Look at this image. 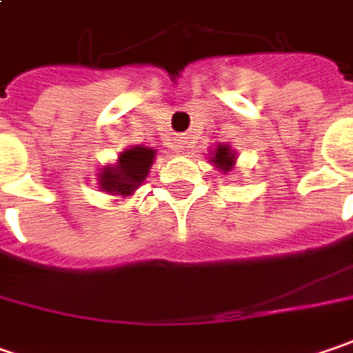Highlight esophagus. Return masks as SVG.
Here are the masks:
<instances>
[{
    "mask_svg": "<svg viewBox=\"0 0 353 353\" xmlns=\"http://www.w3.org/2000/svg\"><path fill=\"white\" fill-rule=\"evenodd\" d=\"M181 150H186V143H181Z\"/></svg>",
    "mask_w": 353,
    "mask_h": 353,
    "instance_id": "obj_1",
    "label": "esophagus"
}]
</instances>
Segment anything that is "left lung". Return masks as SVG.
I'll use <instances>...</instances> for the list:
<instances>
[{"mask_svg":"<svg viewBox=\"0 0 353 353\" xmlns=\"http://www.w3.org/2000/svg\"><path fill=\"white\" fill-rule=\"evenodd\" d=\"M210 163L216 168H221L222 172H228L232 170L234 165H236V152L230 149L228 145H219L214 152H210Z\"/></svg>","mask_w":353,"mask_h":353,"instance_id":"left-lung-1","label":"left lung"}]
</instances>
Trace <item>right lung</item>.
<instances>
[{
	"label": "right lung",
	"mask_w": 353,
	"mask_h": 353,
	"mask_svg": "<svg viewBox=\"0 0 353 353\" xmlns=\"http://www.w3.org/2000/svg\"><path fill=\"white\" fill-rule=\"evenodd\" d=\"M154 154L157 150L143 145L123 150L117 165H107L99 172V188L117 196H131L147 179Z\"/></svg>",
	"instance_id": "1"
}]
</instances>
